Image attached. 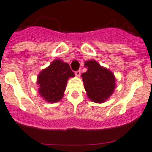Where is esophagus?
<instances>
[{
	"mask_svg": "<svg viewBox=\"0 0 152 152\" xmlns=\"http://www.w3.org/2000/svg\"><path fill=\"white\" fill-rule=\"evenodd\" d=\"M75 75H76V77H80V75H81V71L78 70L76 72H75Z\"/></svg>",
	"mask_w": 152,
	"mask_h": 152,
	"instance_id": "1",
	"label": "esophagus"
}]
</instances>
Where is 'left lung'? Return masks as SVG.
I'll list each match as a JSON object with an SVG mask.
<instances>
[{
  "mask_svg": "<svg viewBox=\"0 0 152 152\" xmlns=\"http://www.w3.org/2000/svg\"><path fill=\"white\" fill-rule=\"evenodd\" d=\"M87 71L82 74L88 98L96 103H103L115 89V77L109 69L95 60L85 62Z\"/></svg>",
  "mask_w": 152,
  "mask_h": 152,
  "instance_id": "left-lung-1",
  "label": "left lung"
}]
</instances>
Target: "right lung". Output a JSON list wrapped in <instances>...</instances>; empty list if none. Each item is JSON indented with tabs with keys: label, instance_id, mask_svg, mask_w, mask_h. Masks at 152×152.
<instances>
[{
	"label": "right lung",
	"instance_id": "1",
	"mask_svg": "<svg viewBox=\"0 0 152 152\" xmlns=\"http://www.w3.org/2000/svg\"><path fill=\"white\" fill-rule=\"evenodd\" d=\"M70 77H74V72L68 63L60 59L54 60L37 76V83L39 85V95L50 103L60 101Z\"/></svg>",
	"mask_w": 152,
	"mask_h": 152
}]
</instances>
